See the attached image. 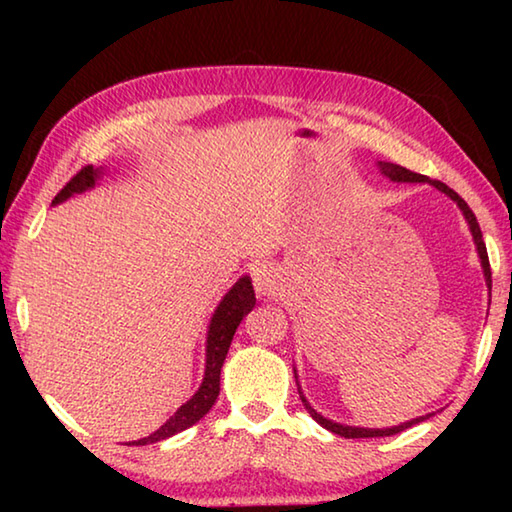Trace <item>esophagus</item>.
<instances>
[{
  "label": "esophagus",
  "instance_id": "34e87169",
  "mask_svg": "<svg viewBox=\"0 0 512 512\" xmlns=\"http://www.w3.org/2000/svg\"><path fill=\"white\" fill-rule=\"evenodd\" d=\"M253 284L257 293H262V296H273L277 291V284H280V275H277L273 266L257 264L253 266Z\"/></svg>",
  "mask_w": 512,
  "mask_h": 512
}]
</instances>
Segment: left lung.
I'll list each match as a JSON object with an SVG mask.
<instances>
[{
	"label": "left lung",
	"mask_w": 512,
	"mask_h": 512,
	"mask_svg": "<svg viewBox=\"0 0 512 512\" xmlns=\"http://www.w3.org/2000/svg\"><path fill=\"white\" fill-rule=\"evenodd\" d=\"M379 171L384 173L386 178L391 180H397V183H429L436 189H440V192L447 194L452 201L461 207L467 223H470V230H472V237H474V244H476V250H479V257H481V264H483V273H485V282H488V287L492 289V271H490V259H488V250H485V244H483V235H481V228H479V221H476L474 212L470 210V205H467L461 196H458L454 189H449L445 183H440V180H431L427 176H422V173H415L411 169L406 167H400V164H393V162H379ZM302 404H305V409L311 413V418H314L320 427H325L327 431L332 433H339V436L343 438H381V436H395V433H400L404 429L413 427V424H418L422 420H427L429 415H422V418H415L411 422H404L400 424V427H393V429H361V427H345V424H339V422H332L323 418V415L316 413L314 409H311L309 402L305 400V395H300Z\"/></svg>",
	"instance_id": "8db88e82"
}]
</instances>
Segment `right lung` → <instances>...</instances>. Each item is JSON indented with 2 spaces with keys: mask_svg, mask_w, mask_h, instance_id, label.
Here are the masks:
<instances>
[{
  "mask_svg": "<svg viewBox=\"0 0 512 512\" xmlns=\"http://www.w3.org/2000/svg\"><path fill=\"white\" fill-rule=\"evenodd\" d=\"M99 171L92 169V164L83 167L81 171H76L69 183L60 189L56 194L54 203H63L65 198L72 194H81L85 189H90L97 180ZM255 291H253V282L250 277H241V280L232 287L225 298L221 300V305L216 307L212 323H210V332H207V366H205V379L201 388H198L196 395L189 400L187 404L180 406V409L171 415V418L162 424V427L146 436L142 440H135L133 445H151L158 443V440L171 438L176 433L185 431L187 427H192L203 415L212 409V404L216 402L221 391V366L225 361V354H228V348L232 343V336H235L237 327L250 309L255 307Z\"/></svg>",
  "mask_w": 512,
  "mask_h": 512,
  "instance_id": "add662e5",
  "label": "right lung"
}]
</instances>
